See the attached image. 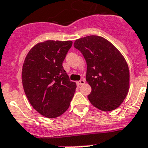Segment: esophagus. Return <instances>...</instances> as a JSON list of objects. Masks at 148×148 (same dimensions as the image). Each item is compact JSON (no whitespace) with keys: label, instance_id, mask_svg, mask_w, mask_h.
<instances>
[{"label":"esophagus","instance_id":"obj_1","mask_svg":"<svg viewBox=\"0 0 148 148\" xmlns=\"http://www.w3.org/2000/svg\"><path fill=\"white\" fill-rule=\"evenodd\" d=\"M84 83H85V79H80V80L77 82V85L78 86H81V85H83Z\"/></svg>","mask_w":148,"mask_h":148}]
</instances>
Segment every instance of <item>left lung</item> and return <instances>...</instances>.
Segmentation results:
<instances>
[{
	"mask_svg": "<svg viewBox=\"0 0 148 148\" xmlns=\"http://www.w3.org/2000/svg\"><path fill=\"white\" fill-rule=\"evenodd\" d=\"M74 47L86 61L91 103L102 111L117 109L127 95L130 86L129 68L123 55L111 42L98 36L77 39Z\"/></svg>",
	"mask_w": 148,
	"mask_h": 148,
	"instance_id": "obj_1",
	"label": "left lung"
}]
</instances>
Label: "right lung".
<instances>
[{
    "instance_id": "right-lung-1",
    "label": "right lung",
    "mask_w": 148,
    "mask_h": 148,
    "mask_svg": "<svg viewBox=\"0 0 148 148\" xmlns=\"http://www.w3.org/2000/svg\"><path fill=\"white\" fill-rule=\"evenodd\" d=\"M71 41L39 42L28 52L23 64L21 79L28 101L38 113L53 119L70 106L77 85L71 81L62 62Z\"/></svg>"
}]
</instances>
